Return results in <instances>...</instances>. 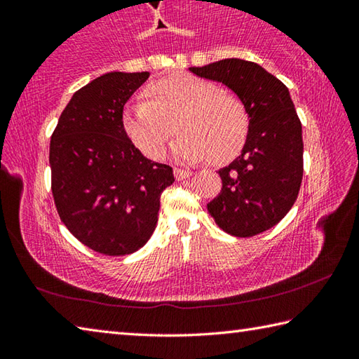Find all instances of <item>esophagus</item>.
I'll return each mask as SVG.
<instances>
[{
  "label": "esophagus",
  "mask_w": 359,
  "mask_h": 359,
  "mask_svg": "<svg viewBox=\"0 0 359 359\" xmlns=\"http://www.w3.org/2000/svg\"><path fill=\"white\" fill-rule=\"evenodd\" d=\"M174 175L177 180H185L188 177H191L193 172L190 169H180V168H174Z\"/></svg>",
  "instance_id": "obj_1"
}]
</instances>
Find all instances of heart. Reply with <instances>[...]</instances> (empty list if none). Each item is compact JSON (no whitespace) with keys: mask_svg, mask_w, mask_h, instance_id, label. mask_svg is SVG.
Masks as SVG:
<instances>
[{"mask_svg":"<svg viewBox=\"0 0 359 359\" xmlns=\"http://www.w3.org/2000/svg\"><path fill=\"white\" fill-rule=\"evenodd\" d=\"M175 123L182 136L174 144V155L188 161L233 160L250 130V117L239 96L188 72L150 82L144 96L123 111L126 135L151 160L165 155Z\"/></svg>","mask_w":359,"mask_h":359,"instance_id":"b5f03b06","label":"heart"}]
</instances>
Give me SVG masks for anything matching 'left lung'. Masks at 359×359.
I'll use <instances>...</instances> for the list:
<instances>
[{
  "mask_svg": "<svg viewBox=\"0 0 359 359\" xmlns=\"http://www.w3.org/2000/svg\"><path fill=\"white\" fill-rule=\"evenodd\" d=\"M193 74L222 82L239 96L250 117L242 154L222 168V191L208 204L224 233L252 238L282 220L299 193L302 126L288 88L253 62L226 58L190 68Z\"/></svg>",
  "mask_w": 359,
  "mask_h": 359,
  "instance_id": "obj_1",
  "label": "left lung"
}]
</instances>
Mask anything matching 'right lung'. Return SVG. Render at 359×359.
Returning a JSON list of instances; mask_svg holds the SVG:
<instances>
[{"label":"right lung","instance_id":"obj_1","mask_svg":"<svg viewBox=\"0 0 359 359\" xmlns=\"http://www.w3.org/2000/svg\"><path fill=\"white\" fill-rule=\"evenodd\" d=\"M149 72H107L72 95L50 137L58 215L92 250L120 257L154 234L172 168L145 158L123 126V106Z\"/></svg>","mask_w":359,"mask_h":359}]
</instances>
